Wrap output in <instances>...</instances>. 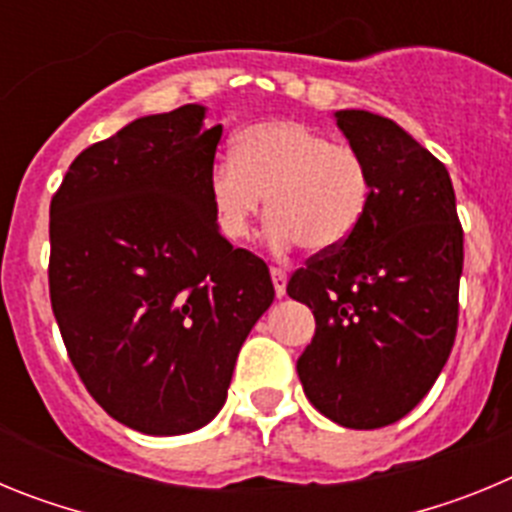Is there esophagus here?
<instances>
[{"mask_svg": "<svg viewBox=\"0 0 512 512\" xmlns=\"http://www.w3.org/2000/svg\"><path fill=\"white\" fill-rule=\"evenodd\" d=\"M271 282H274L277 297L287 295V271H284L282 266H271Z\"/></svg>", "mask_w": 512, "mask_h": 512, "instance_id": "34e87169", "label": "esophagus"}]
</instances>
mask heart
I'll return each mask as SVG.
<instances>
[{
    "instance_id": "heart-1",
    "label": "heart",
    "mask_w": 512,
    "mask_h": 512,
    "mask_svg": "<svg viewBox=\"0 0 512 512\" xmlns=\"http://www.w3.org/2000/svg\"><path fill=\"white\" fill-rule=\"evenodd\" d=\"M372 189L369 166L354 146L295 120L241 130L233 156L210 171L220 233L243 241L266 205L269 241L279 251L297 243L312 253L338 251L364 223Z\"/></svg>"
}]
</instances>
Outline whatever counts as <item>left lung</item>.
Wrapping results in <instances>:
<instances>
[{"mask_svg":"<svg viewBox=\"0 0 512 512\" xmlns=\"http://www.w3.org/2000/svg\"><path fill=\"white\" fill-rule=\"evenodd\" d=\"M336 122L369 166L372 202L348 243L292 274L287 295L315 315L297 359L307 400L343 428L372 431L408 415L449 359L464 230L446 166L397 122L366 110Z\"/></svg>","mask_w":512,"mask_h":512,"instance_id":"left-lung-1","label":"left lung"}]
</instances>
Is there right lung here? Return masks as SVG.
Here are the masks:
<instances>
[{
    "instance_id": "1",
    "label": "right lung",
    "mask_w": 512,
    "mask_h": 512,
    "mask_svg": "<svg viewBox=\"0 0 512 512\" xmlns=\"http://www.w3.org/2000/svg\"><path fill=\"white\" fill-rule=\"evenodd\" d=\"M205 107L130 122L81 151L51 200L48 287L69 359L104 413L148 436L210 423L274 300L264 259L217 230Z\"/></svg>"
}]
</instances>
